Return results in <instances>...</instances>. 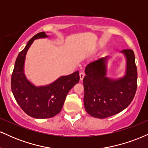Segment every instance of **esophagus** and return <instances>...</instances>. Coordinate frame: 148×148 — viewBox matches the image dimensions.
Listing matches in <instances>:
<instances>
[{"label": "esophagus", "mask_w": 148, "mask_h": 148, "mask_svg": "<svg viewBox=\"0 0 148 148\" xmlns=\"http://www.w3.org/2000/svg\"><path fill=\"white\" fill-rule=\"evenodd\" d=\"M79 76H80V80H81V81H82L83 79H84V76H85V73L84 72H80V74H79Z\"/></svg>", "instance_id": "34e87169"}]
</instances>
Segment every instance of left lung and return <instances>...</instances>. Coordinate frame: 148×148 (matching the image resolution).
<instances>
[{
  "mask_svg": "<svg viewBox=\"0 0 148 148\" xmlns=\"http://www.w3.org/2000/svg\"><path fill=\"white\" fill-rule=\"evenodd\" d=\"M127 60L125 75L114 80L106 76L108 56L86 66L84 78L86 111L91 116L106 118L127 108L133 100L137 88V68L132 49L121 51Z\"/></svg>",
  "mask_w": 148,
  "mask_h": 148,
  "instance_id": "8db88e82",
  "label": "left lung"
}]
</instances>
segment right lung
Returning <instances> with one entry per match:
<instances>
[{
    "instance_id": "1",
    "label": "right lung",
    "mask_w": 148,
    "mask_h": 148,
    "mask_svg": "<svg viewBox=\"0 0 148 148\" xmlns=\"http://www.w3.org/2000/svg\"><path fill=\"white\" fill-rule=\"evenodd\" d=\"M47 37L45 32H41L30 39L16 58L11 78L12 91L16 102L27 115L38 119L50 118L58 114L69 91L80 79L79 71L40 87L26 79L23 72L26 53L34 40Z\"/></svg>"
}]
</instances>
